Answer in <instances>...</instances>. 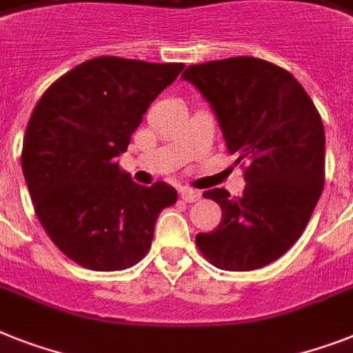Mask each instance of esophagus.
<instances>
[{
  "label": "esophagus",
  "mask_w": 353,
  "mask_h": 353,
  "mask_svg": "<svg viewBox=\"0 0 353 353\" xmlns=\"http://www.w3.org/2000/svg\"><path fill=\"white\" fill-rule=\"evenodd\" d=\"M181 199L185 203H196L201 199V194L192 188H181Z\"/></svg>",
  "instance_id": "34e87169"
}]
</instances>
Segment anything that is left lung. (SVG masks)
<instances>
[{"label": "left lung", "instance_id": "1", "mask_svg": "<svg viewBox=\"0 0 353 353\" xmlns=\"http://www.w3.org/2000/svg\"><path fill=\"white\" fill-rule=\"evenodd\" d=\"M181 77L210 103L236 163H246L241 197L225 188L203 194L221 206L223 219L197 234V246L221 270L270 265L299 239L323 192L319 112L288 70L257 57L190 65Z\"/></svg>", "mask_w": 353, "mask_h": 353}]
</instances>
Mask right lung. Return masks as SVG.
<instances>
[{"mask_svg":"<svg viewBox=\"0 0 353 353\" xmlns=\"http://www.w3.org/2000/svg\"><path fill=\"white\" fill-rule=\"evenodd\" d=\"M183 63L94 57L52 83L23 139L21 168L37 219L77 265L125 270L145 257L174 186H143L117 157Z\"/></svg>","mask_w":353,"mask_h":353,"instance_id":"obj_1","label":"right lung"}]
</instances>
